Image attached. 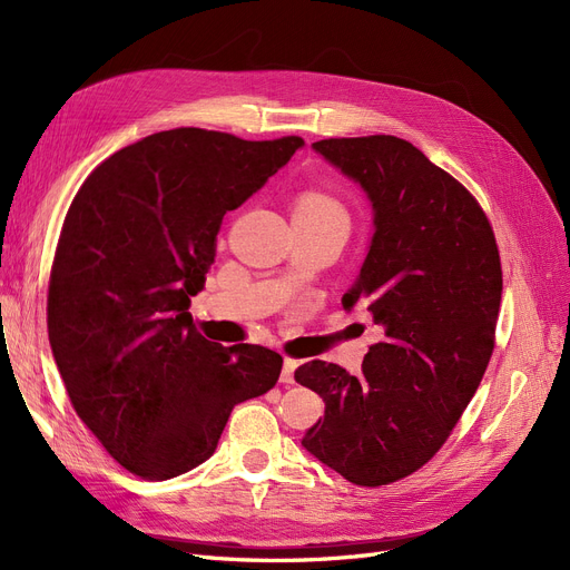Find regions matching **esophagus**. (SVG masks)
Segmentation results:
<instances>
[{"label":"esophagus","mask_w":570,"mask_h":570,"mask_svg":"<svg viewBox=\"0 0 570 570\" xmlns=\"http://www.w3.org/2000/svg\"><path fill=\"white\" fill-rule=\"evenodd\" d=\"M296 368H298V362H296V360H291V356H286L279 381H282V383H286V385H291V383H293V371H296Z\"/></svg>","instance_id":"obj_1"}]
</instances>
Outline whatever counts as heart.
<instances>
[{"instance_id":"b5f03b06","label":"heart","mask_w":570,"mask_h":570,"mask_svg":"<svg viewBox=\"0 0 570 570\" xmlns=\"http://www.w3.org/2000/svg\"><path fill=\"white\" fill-rule=\"evenodd\" d=\"M293 216H305L314 220H341L347 225L350 216L341 199L324 193V189H303L293 202Z\"/></svg>"}]
</instances>
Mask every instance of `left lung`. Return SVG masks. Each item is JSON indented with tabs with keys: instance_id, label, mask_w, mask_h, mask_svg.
Returning <instances> with one entry per match:
<instances>
[{
	"instance_id": "left-lung-1",
	"label": "left lung",
	"mask_w": 570,
	"mask_h": 570,
	"mask_svg": "<svg viewBox=\"0 0 570 570\" xmlns=\"http://www.w3.org/2000/svg\"><path fill=\"white\" fill-rule=\"evenodd\" d=\"M360 183L375 232L345 309L364 305L383 341L362 373L322 360L296 383L326 413L303 446L356 487H385L446 444L491 362L502 296L493 227L470 189L396 136L312 142Z\"/></svg>"
}]
</instances>
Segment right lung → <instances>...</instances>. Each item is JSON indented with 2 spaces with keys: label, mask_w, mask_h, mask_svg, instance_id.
<instances>
[{
  "label": "right lung",
  "mask_w": 570,
  "mask_h": 570,
  "mask_svg": "<svg viewBox=\"0 0 570 570\" xmlns=\"http://www.w3.org/2000/svg\"><path fill=\"white\" fill-rule=\"evenodd\" d=\"M301 145L187 126L121 147L77 189L49 277V343L81 423L140 479L202 465L232 409L279 381L282 354L210 343L187 309L223 216Z\"/></svg>",
  "instance_id": "1"
}]
</instances>
